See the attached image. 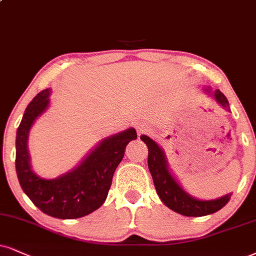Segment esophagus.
<instances>
[{"instance_id": "obj_1", "label": "esophagus", "mask_w": 256, "mask_h": 256, "mask_svg": "<svg viewBox=\"0 0 256 256\" xmlns=\"http://www.w3.org/2000/svg\"><path fill=\"white\" fill-rule=\"evenodd\" d=\"M135 128H136L138 134H144L146 133L147 130V124L144 122H138L136 124H135Z\"/></svg>"}]
</instances>
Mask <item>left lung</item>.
Masks as SVG:
<instances>
[{
	"label": "left lung",
	"mask_w": 256,
	"mask_h": 256,
	"mask_svg": "<svg viewBox=\"0 0 256 256\" xmlns=\"http://www.w3.org/2000/svg\"><path fill=\"white\" fill-rule=\"evenodd\" d=\"M203 90L205 94L212 97L222 108L230 112L228 100L220 90L212 91L211 88H205ZM140 138L148 147V168L152 174L156 194L167 208L184 216L200 217L216 212L228 203L232 194L210 200H198L188 194L170 171L168 162L162 148L147 135H141Z\"/></svg>",
	"instance_id": "1"
}]
</instances>
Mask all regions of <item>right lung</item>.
I'll list each match as a JSON object with an SVG mask.
<instances>
[{
	"instance_id": "right-lung-1",
	"label": "right lung",
	"mask_w": 256,
	"mask_h": 256,
	"mask_svg": "<svg viewBox=\"0 0 256 256\" xmlns=\"http://www.w3.org/2000/svg\"><path fill=\"white\" fill-rule=\"evenodd\" d=\"M51 92L42 90L24 110L16 132L15 167L22 190L42 212L62 220L80 218L106 202L116 167L127 144L138 138L136 130L128 128L103 138L74 170L54 179L41 178L32 170L28 136L36 120L48 108Z\"/></svg>"
}]
</instances>
